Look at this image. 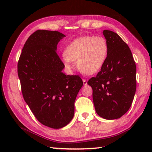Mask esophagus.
<instances>
[{
	"label": "esophagus",
	"instance_id": "34e87169",
	"mask_svg": "<svg viewBox=\"0 0 152 152\" xmlns=\"http://www.w3.org/2000/svg\"><path fill=\"white\" fill-rule=\"evenodd\" d=\"M82 81H83V84H84V85H86V84H87V81L86 80H82Z\"/></svg>",
	"mask_w": 152,
	"mask_h": 152
}]
</instances>
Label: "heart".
<instances>
[{"instance_id":"heart-1","label":"heart","mask_w":152,"mask_h":152,"mask_svg":"<svg viewBox=\"0 0 152 152\" xmlns=\"http://www.w3.org/2000/svg\"><path fill=\"white\" fill-rule=\"evenodd\" d=\"M61 60L68 70L74 68L73 61L82 72L93 74L104 66L108 56V43L102 36H84L74 40L66 49Z\"/></svg>"}]
</instances>
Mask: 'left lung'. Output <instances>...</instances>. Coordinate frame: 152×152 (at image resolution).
<instances>
[{"label": "left lung", "mask_w": 152, "mask_h": 152, "mask_svg": "<svg viewBox=\"0 0 152 152\" xmlns=\"http://www.w3.org/2000/svg\"><path fill=\"white\" fill-rule=\"evenodd\" d=\"M108 56L96 77L88 81L95 110L100 117H121L132 106L136 91V66L129 48L117 33L104 30Z\"/></svg>", "instance_id": "obj_1"}]
</instances>
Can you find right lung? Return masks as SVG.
I'll return each mask as SVG.
<instances>
[{
	"label": "right lung",
	"instance_id": "add662e5",
	"mask_svg": "<svg viewBox=\"0 0 152 152\" xmlns=\"http://www.w3.org/2000/svg\"><path fill=\"white\" fill-rule=\"evenodd\" d=\"M65 35L37 30L29 36L18 62V76L25 101L42 124L60 129L74 115V102L83 85L78 75H66L57 54Z\"/></svg>",
	"mask_w": 152,
	"mask_h": 152
}]
</instances>
